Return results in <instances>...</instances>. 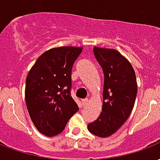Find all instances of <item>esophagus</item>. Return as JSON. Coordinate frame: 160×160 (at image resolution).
<instances>
[{"label": "esophagus", "mask_w": 160, "mask_h": 160, "mask_svg": "<svg viewBox=\"0 0 160 160\" xmlns=\"http://www.w3.org/2000/svg\"><path fill=\"white\" fill-rule=\"evenodd\" d=\"M87 102H88V99H87V98H85V99H82V100H81V102H82V105H83V106H85V105L87 103Z\"/></svg>", "instance_id": "obj_1"}]
</instances>
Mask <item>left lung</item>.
Returning a JSON list of instances; mask_svg holds the SVG:
<instances>
[{
  "label": "left lung",
  "mask_w": 160,
  "mask_h": 160,
  "mask_svg": "<svg viewBox=\"0 0 160 160\" xmlns=\"http://www.w3.org/2000/svg\"><path fill=\"white\" fill-rule=\"evenodd\" d=\"M93 52L103 72V102L100 115L88 124V130L97 137H108L131 114L137 93V79L130 62L118 51L95 47Z\"/></svg>",
  "instance_id": "1"
}]
</instances>
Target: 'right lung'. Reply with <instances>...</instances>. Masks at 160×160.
I'll return each instance as SVG.
<instances>
[{"label":"right lung","instance_id":"right-lung-1","mask_svg":"<svg viewBox=\"0 0 160 160\" xmlns=\"http://www.w3.org/2000/svg\"><path fill=\"white\" fill-rule=\"evenodd\" d=\"M82 49L61 47L47 51L27 75V109L38 131L47 137L61 133L79 109L70 94L71 73Z\"/></svg>","mask_w":160,"mask_h":160}]
</instances>
